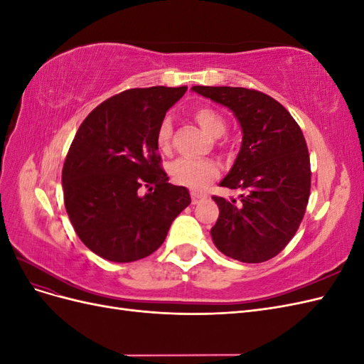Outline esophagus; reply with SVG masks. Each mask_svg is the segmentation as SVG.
<instances>
[{"label":"esophagus","instance_id":"obj_1","mask_svg":"<svg viewBox=\"0 0 364 364\" xmlns=\"http://www.w3.org/2000/svg\"><path fill=\"white\" fill-rule=\"evenodd\" d=\"M205 194H199V193H196V191H193L191 193V202H193V205H197V203H200L203 199H205Z\"/></svg>","mask_w":364,"mask_h":364}]
</instances>
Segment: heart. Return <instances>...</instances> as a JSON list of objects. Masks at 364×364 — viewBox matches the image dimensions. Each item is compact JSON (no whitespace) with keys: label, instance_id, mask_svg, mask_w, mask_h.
I'll return each mask as SVG.
<instances>
[{"label":"heart","instance_id":"1","mask_svg":"<svg viewBox=\"0 0 364 364\" xmlns=\"http://www.w3.org/2000/svg\"><path fill=\"white\" fill-rule=\"evenodd\" d=\"M196 123L199 124L205 134L211 138H220L226 132V121L223 115L211 106L197 107L193 114ZM173 124L170 117H165L158 124L155 142L156 147L167 153L171 147ZM167 171L174 183L186 186L191 190H202L218 178L220 168L214 161L209 159H186L181 158L168 164Z\"/></svg>","mask_w":364,"mask_h":364}]
</instances>
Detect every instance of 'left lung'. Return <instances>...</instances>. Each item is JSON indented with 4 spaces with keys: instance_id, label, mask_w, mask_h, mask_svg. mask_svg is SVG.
<instances>
[{
    "instance_id": "8db88e82",
    "label": "left lung",
    "mask_w": 364,
    "mask_h": 364,
    "mask_svg": "<svg viewBox=\"0 0 364 364\" xmlns=\"http://www.w3.org/2000/svg\"><path fill=\"white\" fill-rule=\"evenodd\" d=\"M229 107L243 142L220 186L241 190L240 200L213 196L220 214L211 229L217 249L241 262L267 261L299 228L311 188L310 155L299 124L279 102L247 87L193 86Z\"/></svg>"
}]
</instances>
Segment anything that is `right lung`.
Returning <instances> with one entry per match:
<instances>
[{
  "label": "right lung",
  "mask_w": 364,
  "mask_h": 364,
  "mask_svg": "<svg viewBox=\"0 0 364 364\" xmlns=\"http://www.w3.org/2000/svg\"><path fill=\"white\" fill-rule=\"evenodd\" d=\"M185 91H123L98 105L77 130L62 170L63 200L77 235L98 257H149L191 203L185 186L168 183L155 142L161 119ZM141 188L149 193L142 196Z\"/></svg>",
  "instance_id": "add662e5"
}]
</instances>
